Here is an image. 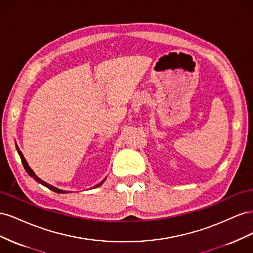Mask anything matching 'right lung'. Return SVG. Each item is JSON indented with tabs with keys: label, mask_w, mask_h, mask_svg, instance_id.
Listing matches in <instances>:
<instances>
[{
	"label": "right lung",
	"mask_w": 253,
	"mask_h": 253,
	"mask_svg": "<svg viewBox=\"0 0 253 253\" xmlns=\"http://www.w3.org/2000/svg\"><path fill=\"white\" fill-rule=\"evenodd\" d=\"M18 152H19V154H20V157H21V160H22V164H23V166H24V169H25V171L27 172V174L29 175V176H32V177L36 180V181H38V182H40V183H42L43 186H45V187H47L49 190H52L53 192H57V193H66L65 191H62V190H59V189H57V188H55V187H52V186H50V185H48V183H46L45 181H43V180H41L40 178H38L37 176L35 175V173L33 172V170L30 169L29 168V166L27 165V163H26V160H25V158H24V156H23V154H22V152L18 149ZM103 183V181L102 182H100L99 183V185H97L96 186V188H98L99 186H101Z\"/></svg>",
	"instance_id": "right-lung-1"
}]
</instances>
